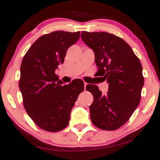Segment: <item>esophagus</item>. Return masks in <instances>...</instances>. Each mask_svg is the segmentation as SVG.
I'll return each mask as SVG.
<instances>
[{"mask_svg": "<svg viewBox=\"0 0 160 160\" xmlns=\"http://www.w3.org/2000/svg\"><path fill=\"white\" fill-rule=\"evenodd\" d=\"M87 83L84 82V90H85V89H86V87H87Z\"/></svg>", "mask_w": 160, "mask_h": 160, "instance_id": "1", "label": "esophagus"}]
</instances>
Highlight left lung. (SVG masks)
Instances as JSON below:
<instances>
[{"label": "left lung", "mask_w": 160, "mask_h": 160, "mask_svg": "<svg viewBox=\"0 0 160 160\" xmlns=\"http://www.w3.org/2000/svg\"><path fill=\"white\" fill-rule=\"evenodd\" d=\"M81 38L93 50L97 73L108 84L106 95L96 85H87L94 98L89 106L91 121L102 130H117L128 121L140 103L144 84L141 62L128 43L114 35L82 31Z\"/></svg>", "instance_id": "8db88e82"}]
</instances>
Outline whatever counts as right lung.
Returning <instances> with one entry per match:
<instances>
[{
    "label": "right lung",
    "mask_w": 160,
    "mask_h": 160,
    "mask_svg": "<svg viewBox=\"0 0 160 160\" xmlns=\"http://www.w3.org/2000/svg\"><path fill=\"white\" fill-rule=\"evenodd\" d=\"M79 37V31L43 35L32 43L22 61L19 87L24 106L35 124L49 132L66 128L76 100L84 91L82 80L62 84L55 74L68 49Z\"/></svg>",
    "instance_id": "add662e5"
}]
</instances>
